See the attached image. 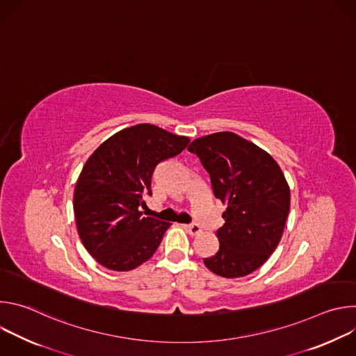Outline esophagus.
Segmentation results:
<instances>
[{
    "label": "esophagus",
    "instance_id": "obj_1",
    "mask_svg": "<svg viewBox=\"0 0 356 356\" xmlns=\"http://www.w3.org/2000/svg\"><path fill=\"white\" fill-rule=\"evenodd\" d=\"M184 228L187 229V232L190 234V235H197V234H200L201 232V228H200V225L198 224H188V225H184Z\"/></svg>",
    "mask_w": 356,
    "mask_h": 356
}]
</instances>
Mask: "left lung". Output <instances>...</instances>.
<instances>
[{
	"label": "left lung",
	"mask_w": 356,
	"mask_h": 356,
	"mask_svg": "<svg viewBox=\"0 0 356 356\" xmlns=\"http://www.w3.org/2000/svg\"><path fill=\"white\" fill-rule=\"evenodd\" d=\"M210 175L214 195L227 204L218 228L220 249L204 265L222 277L261 268L280 242L290 190L275 159L234 132L198 138L187 147Z\"/></svg>",
	"instance_id": "obj_1"
}]
</instances>
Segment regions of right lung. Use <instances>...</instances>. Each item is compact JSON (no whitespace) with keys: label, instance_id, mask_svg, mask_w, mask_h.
<instances>
[{"label":"right lung","instance_id":"obj_1","mask_svg":"<svg viewBox=\"0 0 356 356\" xmlns=\"http://www.w3.org/2000/svg\"><path fill=\"white\" fill-rule=\"evenodd\" d=\"M190 139L156 125L138 124L101 143L74 188L77 231L90 255L104 268L127 272L152 258L170 222L143 217L156 166L186 149Z\"/></svg>","mask_w":356,"mask_h":356}]
</instances>
